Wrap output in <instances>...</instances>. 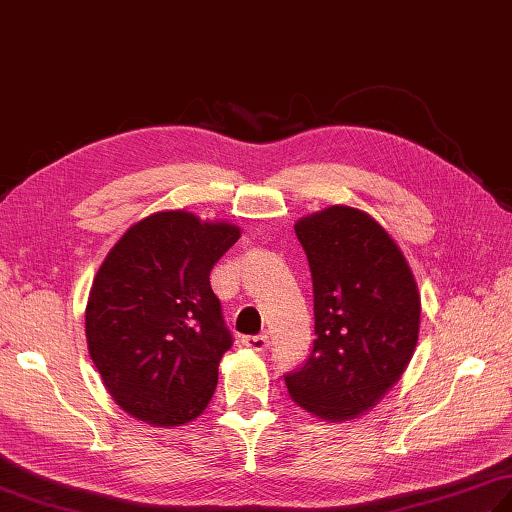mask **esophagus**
<instances>
[{"mask_svg":"<svg viewBox=\"0 0 512 512\" xmlns=\"http://www.w3.org/2000/svg\"><path fill=\"white\" fill-rule=\"evenodd\" d=\"M242 345L248 347V350L255 352H264L268 347V336L266 334H255V336H242Z\"/></svg>","mask_w":512,"mask_h":512,"instance_id":"1","label":"esophagus"}]
</instances>
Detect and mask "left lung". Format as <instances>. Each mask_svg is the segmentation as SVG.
<instances>
[{
  "mask_svg": "<svg viewBox=\"0 0 512 512\" xmlns=\"http://www.w3.org/2000/svg\"><path fill=\"white\" fill-rule=\"evenodd\" d=\"M295 233L312 275L314 341L303 365L284 376L288 394L323 420L356 418L411 361L418 286L394 239L363 211L330 206L299 220Z\"/></svg>",
  "mask_w": 512,
  "mask_h": 512,
  "instance_id": "1",
  "label": "left lung"
}]
</instances>
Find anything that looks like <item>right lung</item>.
Instances as JSON below:
<instances>
[{"instance_id":"add662e5","label":"right lung","mask_w":512,"mask_h":512,"mask_svg":"<svg viewBox=\"0 0 512 512\" xmlns=\"http://www.w3.org/2000/svg\"><path fill=\"white\" fill-rule=\"evenodd\" d=\"M239 228L187 211L145 217L118 239L94 277L85 336L110 396L154 427L198 418L233 345L211 268Z\"/></svg>"}]
</instances>
